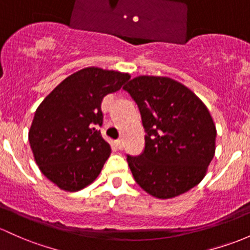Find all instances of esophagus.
<instances>
[{
  "label": "esophagus",
  "instance_id": "obj_1",
  "mask_svg": "<svg viewBox=\"0 0 250 250\" xmlns=\"http://www.w3.org/2000/svg\"><path fill=\"white\" fill-rule=\"evenodd\" d=\"M115 146H117L118 149H123V147H124V142H123V139H118V141H115Z\"/></svg>",
  "mask_w": 250,
  "mask_h": 250
}]
</instances>
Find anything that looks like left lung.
<instances>
[{
  "label": "left lung",
  "instance_id": "1",
  "mask_svg": "<svg viewBox=\"0 0 250 250\" xmlns=\"http://www.w3.org/2000/svg\"><path fill=\"white\" fill-rule=\"evenodd\" d=\"M124 89L138 104L146 147L127 163L136 182L157 199H170L204 179L216 150V125L205 104L170 77L137 76Z\"/></svg>",
  "mask_w": 250,
  "mask_h": 250
}]
</instances>
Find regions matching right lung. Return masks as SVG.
Returning a JSON list of instances; mask_svg holds the SVG:
<instances>
[{
  "label": "right lung",
  "instance_id": "right-lung-1",
  "mask_svg": "<svg viewBox=\"0 0 250 250\" xmlns=\"http://www.w3.org/2000/svg\"><path fill=\"white\" fill-rule=\"evenodd\" d=\"M130 79L126 72L89 66L62 81L37 108L28 132L42 174L66 192L84 188L111 155L101 136V103Z\"/></svg>",
  "mask_w": 250,
  "mask_h": 250
}]
</instances>
